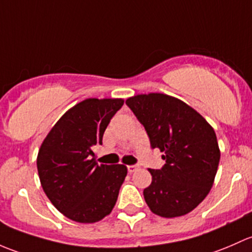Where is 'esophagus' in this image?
I'll use <instances>...</instances> for the list:
<instances>
[{
	"label": "esophagus",
	"mask_w": 252,
	"mask_h": 252,
	"mask_svg": "<svg viewBox=\"0 0 252 252\" xmlns=\"http://www.w3.org/2000/svg\"><path fill=\"white\" fill-rule=\"evenodd\" d=\"M136 170H138V166H136V165L127 166V171H128V173H133Z\"/></svg>",
	"instance_id": "obj_1"
}]
</instances>
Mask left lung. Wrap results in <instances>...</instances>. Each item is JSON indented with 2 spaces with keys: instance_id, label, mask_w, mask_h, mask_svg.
Returning <instances> with one entry per match:
<instances>
[{
  "instance_id": "left-lung-1",
  "label": "left lung",
  "mask_w": 252,
  "mask_h": 252,
  "mask_svg": "<svg viewBox=\"0 0 252 252\" xmlns=\"http://www.w3.org/2000/svg\"><path fill=\"white\" fill-rule=\"evenodd\" d=\"M126 104L166 161L161 170L149 168L145 203L165 219L189 214L206 198L219 168L221 152L214 128L195 109L165 93L133 95Z\"/></svg>"
}]
</instances>
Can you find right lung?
Returning <instances> with one entry per match:
<instances>
[{
  "mask_svg": "<svg viewBox=\"0 0 252 252\" xmlns=\"http://www.w3.org/2000/svg\"><path fill=\"white\" fill-rule=\"evenodd\" d=\"M123 98H87L63 114L37 154L41 186L51 203L79 223L100 221L113 211L125 181V165H98L92 148L102 144Z\"/></svg>",
  "mask_w": 252,
  "mask_h": 252,
  "instance_id": "obj_1",
  "label": "right lung"
}]
</instances>
